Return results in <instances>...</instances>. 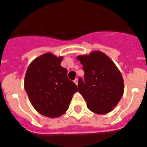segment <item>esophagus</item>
Returning <instances> with one entry per match:
<instances>
[{"label": "esophagus", "instance_id": "1", "mask_svg": "<svg viewBox=\"0 0 147 147\" xmlns=\"http://www.w3.org/2000/svg\"><path fill=\"white\" fill-rule=\"evenodd\" d=\"M74 82H75V84H76V85H78V79H77V78H76V79H75V80H74Z\"/></svg>", "mask_w": 147, "mask_h": 147}]
</instances>
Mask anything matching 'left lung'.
<instances>
[{
    "mask_svg": "<svg viewBox=\"0 0 147 147\" xmlns=\"http://www.w3.org/2000/svg\"><path fill=\"white\" fill-rule=\"evenodd\" d=\"M82 65L84 79L80 78L78 89L87 107L97 114H106L115 107L124 93V81L112 60L98 51L78 56Z\"/></svg>",
    "mask_w": 147,
    "mask_h": 147,
    "instance_id": "8db88e82",
    "label": "left lung"
}]
</instances>
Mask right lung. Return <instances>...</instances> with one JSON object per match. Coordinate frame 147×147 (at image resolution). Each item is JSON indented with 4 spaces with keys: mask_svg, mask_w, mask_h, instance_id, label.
I'll return each mask as SVG.
<instances>
[{
    "mask_svg": "<svg viewBox=\"0 0 147 147\" xmlns=\"http://www.w3.org/2000/svg\"><path fill=\"white\" fill-rule=\"evenodd\" d=\"M62 57L51 53L42 54L29 65L24 87L30 102L41 115L59 117L66 112L76 85L67 78V71L60 65Z\"/></svg>",
    "mask_w": 147,
    "mask_h": 147,
    "instance_id": "right-lung-1",
    "label": "right lung"
}]
</instances>
